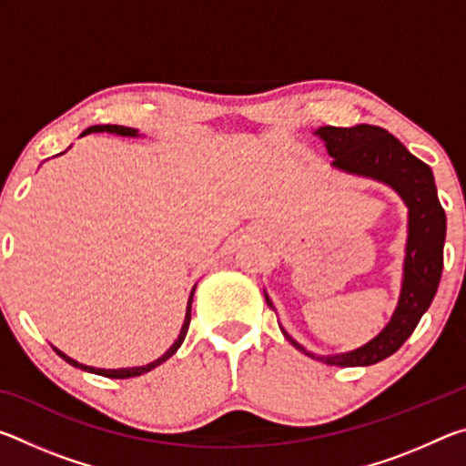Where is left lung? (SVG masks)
Returning a JSON list of instances; mask_svg holds the SVG:
<instances>
[{"label": "left lung", "mask_w": 466, "mask_h": 466, "mask_svg": "<svg viewBox=\"0 0 466 466\" xmlns=\"http://www.w3.org/2000/svg\"><path fill=\"white\" fill-rule=\"evenodd\" d=\"M317 136L325 141L327 152L333 157V167L382 180L403 197L409 208L403 289L390 322L380 335L356 351L319 358L330 366L341 368L372 366L392 356L407 341L436 296L441 267H444L446 214L438 201L431 168L386 129L376 125H356V127L325 125L319 127ZM283 335L299 351L309 353L286 330ZM309 356L314 358L312 353Z\"/></svg>", "instance_id": "8db88e82"}]
</instances>
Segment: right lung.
<instances>
[{
	"mask_svg": "<svg viewBox=\"0 0 466 466\" xmlns=\"http://www.w3.org/2000/svg\"><path fill=\"white\" fill-rule=\"evenodd\" d=\"M98 131H106V133H116V136H129V137H136L137 136V131L136 129H131V127H121V125H94V127H88L86 129L82 136H86V133H98ZM191 302H193V291H191V298H188V306H187V317H185V325H183V329H180V335H178V339L175 341V345L170 347V350L164 353V356L160 358V360H156V361H152V364H147V366H141V368H125V370H100V368H90V366H84V364H77L76 360H72V358H67L66 353H61L59 350H53L57 351V356H61L63 360L67 361V364H72V366H76V368H80V370H86V372H92V374H98V376H106V378H131V376H141V374H146V372H149V370H154L156 366H160L162 361H167L172 353H175L178 347H180V343L185 341V337H187V330H188V322H191Z\"/></svg>",
	"mask_w": 466,
	"mask_h": 466,
	"instance_id": "add662e5",
	"label": "right lung"
}]
</instances>
